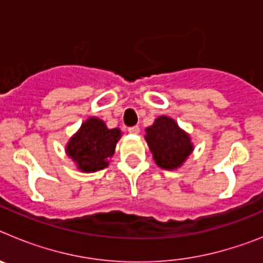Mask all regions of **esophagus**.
Wrapping results in <instances>:
<instances>
[{
  "label": "esophagus",
  "instance_id": "esophagus-1",
  "mask_svg": "<svg viewBox=\"0 0 263 263\" xmlns=\"http://www.w3.org/2000/svg\"><path fill=\"white\" fill-rule=\"evenodd\" d=\"M129 133H132V134H138L139 133V126H132V127H129Z\"/></svg>",
  "mask_w": 263,
  "mask_h": 263
}]
</instances>
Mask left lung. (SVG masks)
Here are the masks:
<instances>
[{"mask_svg":"<svg viewBox=\"0 0 263 263\" xmlns=\"http://www.w3.org/2000/svg\"><path fill=\"white\" fill-rule=\"evenodd\" d=\"M146 141L159 167L174 170L182 166L192 153L191 139L178 126L173 118L160 116L154 124L146 129Z\"/></svg>","mask_w":263,"mask_h":263,"instance_id":"left-lung-1","label":"left lung"}]
</instances>
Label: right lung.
Listing matches in <instances>:
<instances>
[{"label":"right lung","mask_w":263,"mask_h":263,"mask_svg":"<svg viewBox=\"0 0 263 263\" xmlns=\"http://www.w3.org/2000/svg\"><path fill=\"white\" fill-rule=\"evenodd\" d=\"M120 129H108L105 122L96 117L81 125L67 146V154L84 173H95L108 166V159L115 153Z\"/></svg>","instance_id":"obj_1"}]
</instances>
